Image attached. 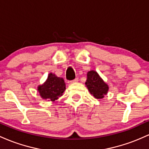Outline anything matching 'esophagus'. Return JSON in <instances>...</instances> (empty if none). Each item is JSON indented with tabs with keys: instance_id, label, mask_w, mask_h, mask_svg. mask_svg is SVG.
I'll use <instances>...</instances> for the list:
<instances>
[{
	"instance_id": "esophagus-1",
	"label": "esophagus",
	"mask_w": 149,
	"mask_h": 149,
	"mask_svg": "<svg viewBox=\"0 0 149 149\" xmlns=\"http://www.w3.org/2000/svg\"><path fill=\"white\" fill-rule=\"evenodd\" d=\"M78 80H79V79H78V78H75L74 79L71 80V81H70V83H76V82H77Z\"/></svg>"
}]
</instances>
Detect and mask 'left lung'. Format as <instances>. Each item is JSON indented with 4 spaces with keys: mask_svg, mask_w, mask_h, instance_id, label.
Masks as SVG:
<instances>
[{
    "mask_svg": "<svg viewBox=\"0 0 149 149\" xmlns=\"http://www.w3.org/2000/svg\"><path fill=\"white\" fill-rule=\"evenodd\" d=\"M85 84L89 92L96 98H103L108 91V85L93 70L87 73V79Z\"/></svg>",
    "mask_w": 149,
    "mask_h": 149,
    "instance_id": "obj_1",
    "label": "left lung"
}]
</instances>
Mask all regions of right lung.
<instances>
[{
	"label": "right lung",
	"mask_w": 149,
	"mask_h": 149,
	"mask_svg": "<svg viewBox=\"0 0 149 149\" xmlns=\"http://www.w3.org/2000/svg\"><path fill=\"white\" fill-rule=\"evenodd\" d=\"M65 90V83L63 78L58 77L55 74L50 73L46 81L38 87V91L43 99L54 101L61 96Z\"/></svg>",
	"instance_id": "1"
}]
</instances>
